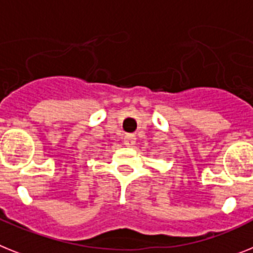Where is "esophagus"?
<instances>
[{"instance_id": "34e87169", "label": "esophagus", "mask_w": 253, "mask_h": 253, "mask_svg": "<svg viewBox=\"0 0 253 253\" xmlns=\"http://www.w3.org/2000/svg\"><path fill=\"white\" fill-rule=\"evenodd\" d=\"M123 143L127 146L135 145V143H136V136H135L133 133H126V135H125V139H123Z\"/></svg>"}]
</instances>
